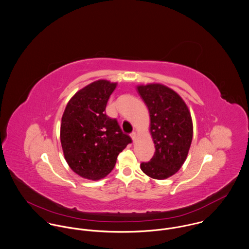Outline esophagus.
Listing matches in <instances>:
<instances>
[{
  "label": "esophagus",
  "mask_w": 249,
  "mask_h": 249,
  "mask_svg": "<svg viewBox=\"0 0 249 249\" xmlns=\"http://www.w3.org/2000/svg\"><path fill=\"white\" fill-rule=\"evenodd\" d=\"M131 138H132L134 142H136V140H137V133H136V132H133V133L131 134Z\"/></svg>",
  "instance_id": "esophagus-1"
}]
</instances>
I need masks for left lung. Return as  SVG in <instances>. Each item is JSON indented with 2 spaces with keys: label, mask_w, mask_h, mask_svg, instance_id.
Masks as SVG:
<instances>
[{
  "label": "left lung",
  "mask_w": 249,
  "mask_h": 249,
  "mask_svg": "<svg viewBox=\"0 0 249 249\" xmlns=\"http://www.w3.org/2000/svg\"><path fill=\"white\" fill-rule=\"evenodd\" d=\"M138 93L150 112L151 135L156 152L140 168L147 176L164 179L184 163L193 138L190 111L182 98L161 84L138 86Z\"/></svg>",
  "instance_id": "1"
}]
</instances>
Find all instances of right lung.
Listing matches in <instances>:
<instances>
[{
  "instance_id": "1",
  "label": "right lung",
  "mask_w": 249,
  "mask_h": 249,
  "mask_svg": "<svg viewBox=\"0 0 249 249\" xmlns=\"http://www.w3.org/2000/svg\"><path fill=\"white\" fill-rule=\"evenodd\" d=\"M116 83L98 80L69 101L62 116L60 138L65 159L73 172L88 179L105 178L117 156L132 139L123 134L105 109Z\"/></svg>"
}]
</instances>
